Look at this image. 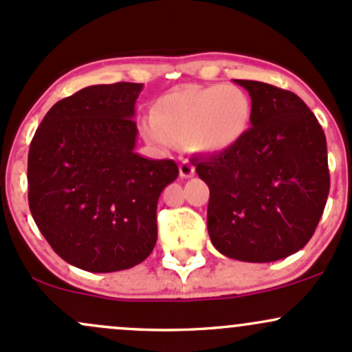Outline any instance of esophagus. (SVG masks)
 <instances>
[{
	"label": "esophagus",
	"instance_id": "obj_1",
	"mask_svg": "<svg viewBox=\"0 0 352 352\" xmlns=\"http://www.w3.org/2000/svg\"><path fill=\"white\" fill-rule=\"evenodd\" d=\"M179 175L183 177H192L195 176V166L190 161H183L179 164Z\"/></svg>",
	"mask_w": 352,
	"mask_h": 352
}]
</instances>
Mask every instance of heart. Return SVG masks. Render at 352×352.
Wrapping results in <instances>:
<instances>
[{
    "label": "heart",
    "mask_w": 352,
    "mask_h": 352,
    "mask_svg": "<svg viewBox=\"0 0 352 352\" xmlns=\"http://www.w3.org/2000/svg\"><path fill=\"white\" fill-rule=\"evenodd\" d=\"M252 119L253 104L245 90L223 84L186 85L156 100L144 132L162 147L184 142L195 153L214 154L240 144Z\"/></svg>",
    "instance_id": "obj_1"
}]
</instances>
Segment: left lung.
Listing matches in <instances>:
<instances>
[{
  "instance_id": "1",
  "label": "left lung",
  "mask_w": 352,
  "mask_h": 352,
  "mask_svg": "<svg viewBox=\"0 0 352 352\" xmlns=\"http://www.w3.org/2000/svg\"><path fill=\"white\" fill-rule=\"evenodd\" d=\"M253 104L240 144L195 157L210 188L208 233L233 260L265 263L304 248L317 228L329 186L326 134L300 97L255 80H236Z\"/></svg>"
}]
</instances>
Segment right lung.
Here are the masks:
<instances>
[{
  "mask_svg": "<svg viewBox=\"0 0 352 352\" xmlns=\"http://www.w3.org/2000/svg\"><path fill=\"white\" fill-rule=\"evenodd\" d=\"M142 84L90 85L58 100L28 153V203L56 255L87 272L126 270L153 252L160 195L173 160L134 151Z\"/></svg>",
  "mask_w": 352,
  "mask_h": 352,
  "instance_id": "add662e5",
  "label": "right lung"
}]
</instances>
